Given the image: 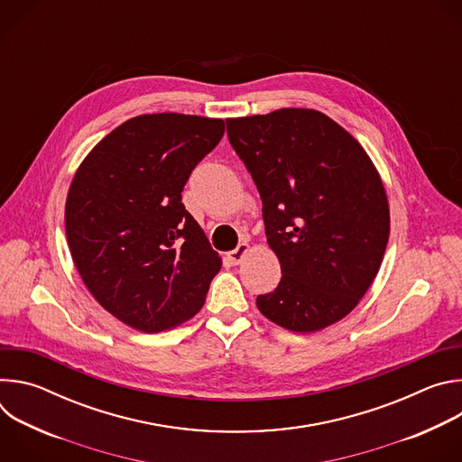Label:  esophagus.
Instances as JSON below:
<instances>
[{"mask_svg":"<svg viewBox=\"0 0 462 462\" xmlns=\"http://www.w3.org/2000/svg\"><path fill=\"white\" fill-rule=\"evenodd\" d=\"M248 250H250V246L246 243H239V246L236 250H230L226 254V259L232 263V265H239V263L245 259V255L248 254Z\"/></svg>","mask_w":462,"mask_h":462,"instance_id":"obj_1","label":"esophagus"}]
</instances>
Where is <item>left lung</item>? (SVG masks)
Masks as SVG:
<instances>
[{
    "label": "left lung",
    "instance_id": "8db88e82",
    "mask_svg": "<svg viewBox=\"0 0 462 462\" xmlns=\"http://www.w3.org/2000/svg\"><path fill=\"white\" fill-rule=\"evenodd\" d=\"M232 148L263 203L282 265L263 316L314 333L347 316L371 287L389 239V205L365 150L333 118L301 107L226 118Z\"/></svg>",
    "mask_w": 462,
    "mask_h": 462
}]
</instances>
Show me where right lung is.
<instances>
[{
	"label": "right lung",
	"mask_w": 462,
	"mask_h": 462,
	"mask_svg": "<svg viewBox=\"0 0 462 462\" xmlns=\"http://www.w3.org/2000/svg\"><path fill=\"white\" fill-rule=\"evenodd\" d=\"M225 122L180 113L125 120L77 170L65 201L75 267L122 323L161 333L201 310L221 257L182 205V188Z\"/></svg>",
	"instance_id": "add662e5"
}]
</instances>
